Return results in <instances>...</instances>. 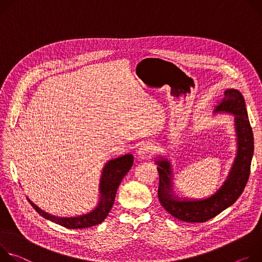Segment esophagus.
I'll list each match as a JSON object with an SVG mask.
<instances>
[{"mask_svg":"<svg viewBox=\"0 0 262 262\" xmlns=\"http://www.w3.org/2000/svg\"><path fill=\"white\" fill-rule=\"evenodd\" d=\"M154 153V148L153 146H151V144L147 143V144H143V146H141L138 151H137V157L138 159L140 160H143V159H148V158H151V156L153 155Z\"/></svg>","mask_w":262,"mask_h":262,"instance_id":"1","label":"esophagus"}]
</instances>
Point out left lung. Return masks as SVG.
<instances>
[{"instance_id":"obj_1","label":"left lung","mask_w":262,"mask_h":262,"mask_svg":"<svg viewBox=\"0 0 262 262\" xmlns=\"http://www.w3.org/2000/svg\"><path fill=\"white\" fill-rule=\"evenodd\" d=\"M215 106L214 113L234 114L237 136V154L224 184L212 195L204 200H180L172 193L171 167L167 159L160 157L156 163L159 173L158 199L162 207L173 217L187 223L206 222L231 206L243 193L249 180L254 153V136L248 118L243 95L229 89Z\"/></svg>"}]
</instances>
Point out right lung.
I'll use <instances>...</instances> for the list:
<instances>
[{
    "label": "right lung",
    "instance_id": "right-lung-1",
    "mask_svg": "<svg viewBox=\"0 0 262 262\" xmlns=\"http://www.w3.org/2000/svg\"><path fill=\"white\" fill-rule=\"evenodd\" d=\"M133 164V156L126 154L119 158L109 160L102 171L100 181V201L98 206L90 213L74 217H58L38 208L34 203L28 199L32 207L45 219L69 229H84L101 224L108 215L114 203L116 190L123 178L127 175Z\"/></svg>",
    "mask_w": 262,
    "mask_h": 262
}]
</instances>
